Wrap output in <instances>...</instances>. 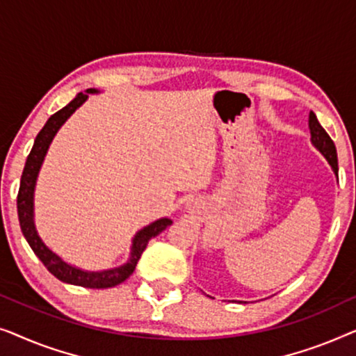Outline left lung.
<instances>
[{
    "mask_svg": "<svg viewBox=\"0 0 356 356\" xmlns=\"http://www.w3.org/2000/svg\"><path fill=\"white\" fill-rule=\"evenodd\" d=\"M308 126H309V134H311V144H313L314 147L324 155L330 167H332L335 177H337L339 165H337V150H335V144H334V140L329 138V134L325 133V129L323 128V126L319 124V121H318V118H316V115L313 113V111H309Z\"/></svg>",
    "mask_w": 356,
    "mask_h": 356,
    "instance_id": "left-lung-1",
    "label": "left lung"
}]
</instances>
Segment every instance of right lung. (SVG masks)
Segmentation results:
<instances>
[{"label": "right lung", "instance_id": "1", "mask_svg": "<svg viewBox=\"0 0 356 356\" xmlns=\"http://www.w3.org/2000/svg\"><path fill=\"white\" fill-rule=\"evenodd\" d=\"M99 89H87L86 94H77L65 108L56 111L55 115H51L48 121L43 126L40 133L37 134L35 140H33V147L29 154L26 160V167H24L22 177H21V186H19L17 194V216L19 223H21L22 235L26 238L29 246L32 248V251L35 252V256L43 262V266L56 277L58 280L65 282V284L71 285H79L86 286V289H110V286L120 285L121 282H124L128 277L133 274L136 266L143 251L147 246L150 238L157 236L162 233L168 225H172V220L167 217L159 218L149 225L136 233L133 241H131V251L129 257L124 264L118 267H111V269L104 270H84L81 267H76L63 259L61 256H58L55 251H51L50 248L45 245V241L42 240L38 235L37 227H35V213H33V194H35V184L38 173L45 160V155L50 149V144L53 138H55L58 131L63 124L66 123L67 118L89 99V94H99Z\"/></svg>", "mask_w": 356, "mask_h": 356}]
</instances>
